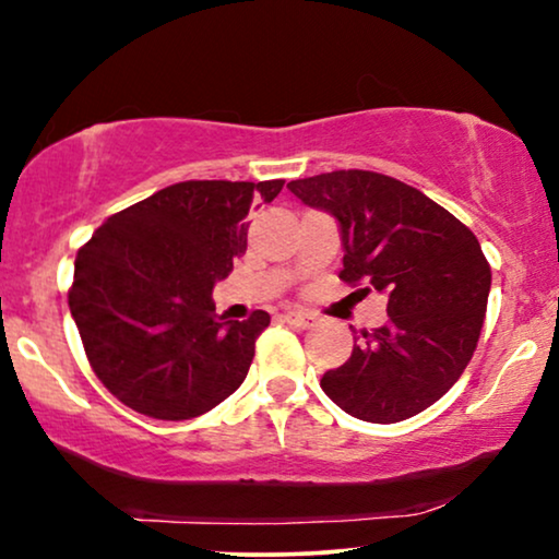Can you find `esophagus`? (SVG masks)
<instances>
[{"label":"esophagus","mask_w":559,"mask_h":559,"mask_svg":"<svg viewBox=\"0 0 559 559\" xmlns=\"http://www.w3.org/2000/svg\"><path fill=\"white\" fill-rule=\"evenodd\" d=\"M284 320L288 324H294V328H301V330H307L309 324H312V317H309L307 312H296V309H288V312H284Z\"/></svg>","instance_id":"esophagus-1"}]
</instances>
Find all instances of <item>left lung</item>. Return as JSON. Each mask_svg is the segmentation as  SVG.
Masks as SVG:
<instances>
[{
  "mask_svg": "<svg viewBox=\"0 0 559 559\" xmlns=\"http://www.w3.org/2000/svg\"><path fill=\"white\" fill-rule=\"evenodd\" d=\"M307 206L337 218L341 281L386 294L384 328L353 337L320 386L358 420L400 423L441 400L477 348L490 263L477 237L418 188L369 169L292 180Z\"/></svg>",
  "mask_w": 559,
  "mask_h": 559,
  "instance_id": "1",
  "label": "left lung"
}]
</instances>
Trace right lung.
<instances>
[{"label": "right lung", "instance_id": "obj_1", "mask_svg": "<svg viewBox=\"0 0 559 559\" xmlns=\"http://www.w3.org/2000/svg\"><path fill=\"white\" fill-rule=\"evenodd\" d=\"M284 180H186L108 216L80 247L69 309L105 390L146 418L190 420L242 384L271 314L216 317V281L247 250V214Z\"/></svg>", "mask_w": 559, "mask_h": 559}]
</instances>
